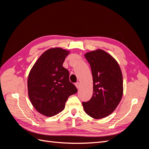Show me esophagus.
Returning <instances> with one entry per match:
<instances>
[{"label": "esophagus", "instance_id": "esophagus-1", "mask_svg": "<svg viewBox=\"0 0 149 149\" xmlns=\"http://www.w3.org/2000/svg\"><path fill=\"white\" fill-rule=\"evenodd\" d=\"M75 86H76V88H77L78 89H79V86H80V84H79V83H75Z\"/></svg>", "mask_w": 149, "mask_h": 149}]
</instances>
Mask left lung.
<instances>
[{
	"mask_svg": "<svg viewBox=\"0 0 149 149\" xmlns=\"http://www.w3.org/2000/svg\"><path fill=\"white\" fill-rule=\"evenodd\" d=\"M91 68L93 94L82 104L86 113L99 119L110 115L119 104L123 94V79L118 63L101 49L84 55Z\"/></svg>",
	"mask_w": 149,
	"mask_h": 149,
	"instance_id": "8db88e82",
	"label": "left lung"
}]
</instances>
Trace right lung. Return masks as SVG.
<instances>
[{"label": "right lung", "mask_w": 149, "mask_h": 149, "mask_svg": "<svg viewBox=\"0 0 149 149\" xmlns=\"http://www.w3.org/2000/svg\"><path fill=\"white\" fill-rule=\"evenodd\" d=\"M69 53L61 48L48 49L30 70L29 97L35 109L45 116L52 117L62 111L68 98L78 91L70 81L68 70L63 66Z\"/></svg>", "instance_id": "obj_1"}]
</instances>
